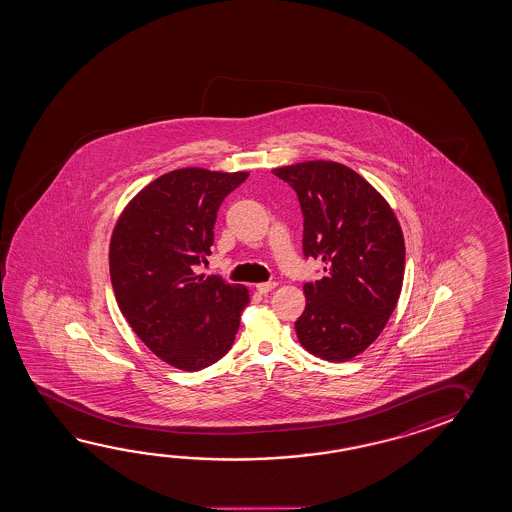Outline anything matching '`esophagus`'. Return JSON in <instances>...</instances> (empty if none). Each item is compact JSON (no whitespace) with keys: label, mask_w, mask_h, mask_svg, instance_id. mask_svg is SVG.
Here are the masks:
<instances>
[{"label":"esophagus","mask_w":512,"mask_h":512,"mask_svg":"<svg viewBox=\"0 0 512 512\" xmlns=\"http://www.w3.org/2000/svg\"><path fill=\"white\" fill-rule=\"evenodd\" d=\"M278 286V283H274V281H270V283H260V285H256V290L260 292V294H269V292H272L274 288Z\"/></svg>","instance_id":"esophagus-1"}]
</instances>
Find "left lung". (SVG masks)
<instances>
[{
  "label": "left lung",
  "mask_w": 512,
  "mask_h": 512,
  "mask_svg": "<svg viewBox=\"0 0 512 512\" xmlns=\"http://www.w3.org/2000/svg\"><path fill=\"white\" fill-rule=\"evenodd\" d=\"M272 174L297 193L304 256L321 260L326 272L304 283L297 338L322 360H351L380 337L398 304L405 272L398 218L362 175L340 163L306 161Z\"/></svg>",
  "instance_id": "obj_1"
}]
</instances>
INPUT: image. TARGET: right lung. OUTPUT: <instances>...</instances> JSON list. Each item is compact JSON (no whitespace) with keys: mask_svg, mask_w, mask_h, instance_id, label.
<instances>
[{"mask_svg":"<svg viewBox=\"0 0 512 512\" xmlns=\"http://www.w3.org/2000/svg\"><path fill=\"white\" fill-rule=\"evenodd\" d=\"M247 172L181 168L157 177L114 226L109 270L123 317L166 364L200 371L233 346L249 290L197 276L222 200Z\"/></svg>","mask_w":512,"mask_h":512,"instance_id":"add662e5","label":"right lung"}]
</instances>
